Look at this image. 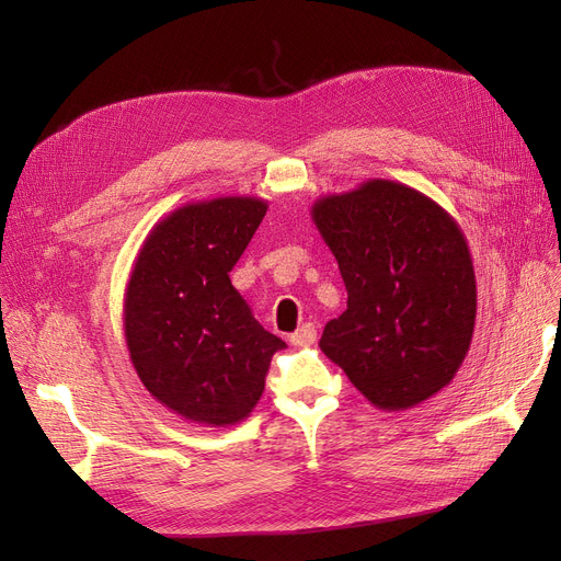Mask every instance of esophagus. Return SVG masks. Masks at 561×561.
I'll use <instances>...</instances> for the list:
<instances>
[{
	"label": "esophagus",
	"instance_id": "1",
	"mask_svg": "<svg viewBox=\"0 0 561 561\" xmlns=\"http://www.w3.org/2000/svg\"><path fill=\"white\" fill-rule=\"evenodd\" d=\"M288 341L296 347H309L316 341V328L311 325V322H305V325H300L296 332L290 334Z\"/></svg>",
	"mask_w": 561,
	"mask_h": 561
}]
</instances>
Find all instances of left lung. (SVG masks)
<instances>
[{
    "label": "left lung",
    "mask_w": 561,
    "mask_h": 561,
    "mask_svg": "<svg viewBox=\"0 0 561 561\" xmlns=\"http://www.w3.org/2000/svg\"><path fill=\"white\" fill-rule=\"evenodd\" d=\"M311 218L347 288V309L328 322L320 350L377 409H409L448 387L478 311L455 218L389 180L322 197Z\"/></svg>",
    "instance_id": "left-lung-1"
}]
</instances>
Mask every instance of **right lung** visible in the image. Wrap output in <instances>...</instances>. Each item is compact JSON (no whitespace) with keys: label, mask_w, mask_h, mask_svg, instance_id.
Segmentation results:
<instances>
[{"label":"right lung","mask_w":561,"mask_h":561,"mask_svg":"<svg viewBox=\"0 0 561 561\" xmlns=\"http://www.w3.org/2000/svg\"><path fill=\"white\" fill-rule=\"evenodd\" d=\"M268 202L186 204L147 236L125 296L131 364L161 404L209 427L250 416L282 339L254 320L229 273Z\"/></svg>","instance_id":"right-lung-1"}]
</instances>
